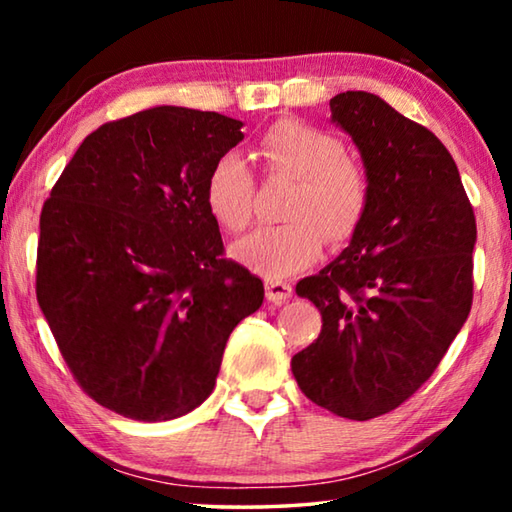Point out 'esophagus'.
I'll return each mask as SVG.
<instances>
[{"mask_svg":"<svg viewBox=\"0 0 512 512\" xmlns=\"http://www.w3.org/2000/svg\"><path fill=\"white\" fill-rule=\"evenodd\" d=\"M293 293V287L289 282L282 280H266V298L271 302H284L289 300Z\"/></svg>","mask_w":512,"mask_h":512,"instance_id":"obj_1","label":"esophagus"}]
</instances>
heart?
<instances>
[{"instance_id":"obj_1","label":"heart","mask_w":512,"mask_h":512,"mask_svg":"<svg viewBox=\"0 0 512 512\" xmlns=\"http://www.w3.org/2000/svg\"><path fill=\"white\" fill-rule=\"evenodd\" d=\"M268 176L298 180L284 219L241 239L235 255L268 280L305 271L318 262L325 237L345 244L354 237L370 201L368 176L339 137L298 119L277 121L259 140ZM255 176L239 153H223L207 176V205L225 230L239 232L255 212Z\"/></svg>"}]
</instances>
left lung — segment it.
I'll return each instance as SVG.
<instances>
[{
  "mask_svg": "<svg viewBox=\"0 0 512 512\" xmlns=\"http://www.w3.org/2000/svg\"><path fill=\"white\" fill-rule=\"evenodd\" d=\"M332 119L359 146L368 210L350 246L296 284L323 316L291 359L300 391L348 420L397 409L427 381L472 309L476 219L445 144L370 92Z\"/></svg>",
  "mask_w": 512,
  "mask_h": 512,
  "instance_id": "obj_1",
  "label": "left lung"
}]
</instances>
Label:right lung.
I'll return each instance as SVG.
<instances>
[{
	"label": "right lung",
	"mask_w": 512,
	"mask_h": 512,
	"mask_svg": "<svg viewBox=\"0 0 512 512\" xmlns=\"http://www.w3.org/2000/svg\"><path fill=\"white\" fill-rule=\"evenodd\" d=\"M241 126L173 106L108 121L42 205L38 305L76 384L124 418L203 404L232 329L262 307V280L223 257L205 198Z\"/></svg>",
	"instance_id": "1"
}]
</instances>
